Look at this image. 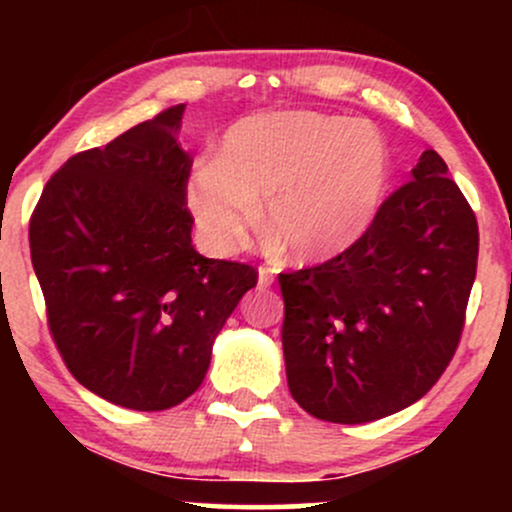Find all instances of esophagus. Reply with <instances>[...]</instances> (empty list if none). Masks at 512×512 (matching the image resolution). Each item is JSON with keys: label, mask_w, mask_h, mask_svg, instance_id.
Returning <instances> with one entry per match:
<instances>
[{"label": "esophagus", "mask_w": 512, "mask_h": 512, "mask_svg": "<svg viewBox=\"0 0 512 512\" xmlns=\"http://www.w3.org/2000/svg\"><path fill=\"white\" fill-rule=\"evenodd\" d=\"M257 284H260V289H269V286L274 284V272L267 267H260V272H257Z\"/></svg>", "instance_id": "esophagus-1"}]
</instances>
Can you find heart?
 Returning <instances> with one entry per match:
<instances>
[{
	"instance_id": "heart-1",
	"label": "heart",
	"mask_w": 512,
	"mask_h": 512,
	"mask_svg": "<svg viewBox=\"0 0 512 512\" xmlns=\"http://www.w3.org/2000/svg\"><path fill=\"white\" fill-rule=\"evenodd\" d=\"M390 151L366 122L303 113L238 120L216 146V161L195 168L185 204L211 255L243 248L264 216L303 262L349 250L383 204Z\"/></svg>"
}]
</instances>
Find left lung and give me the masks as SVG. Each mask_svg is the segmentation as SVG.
<instances>
[{
    "label": "left lung",
    "instance_id": "obj_1",
    "mask_svg": "<svg viewBox=\"0 0 512 512\" xmlns=\"http://www.w3.org/2000/svg\"><path fill=\"white\" fill-rule=\"evenodd\" d=\"M330 262L281 274L293 399L315 419L368 424L438 383L477 276V216L436 151Z\"/></svg>",
    "mask_w": 512,
    "mask_h": 512
}]
</instances>
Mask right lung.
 <instances>
[{
  "instance_id": "right-lung-1",
  "label": "right lung",
  "mask_w": 512,
  "mask_h": 512,
  "mask_svg": "<svg viewBox=\"0 0 512 512\" xmlns=\"http://www.w3.org/2000/svg\"><path fill=\"white\" fill-rule=\"evenodd\" d=\"M182 113L175 105L69 158L28 231L64 363L125 409L163 411L190 397L221 327L257 284L248 264L209 260L192 245Z\"/></svg>"
}]
</instances>
